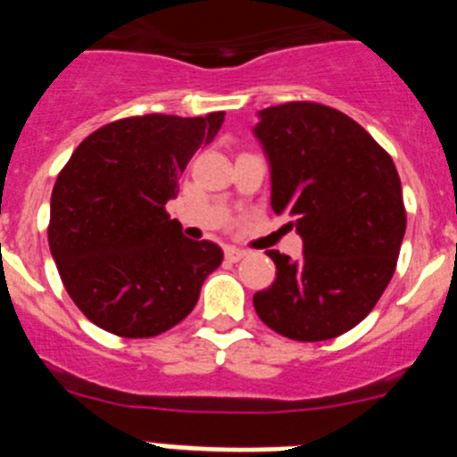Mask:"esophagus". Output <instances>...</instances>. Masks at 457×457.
I'll return each mask as SVG.
<instances>
[{
  "label": "esophagus",
  "mask_w": 457,
  "mask_h": 457,
  "mask_svg": "<svg viewBox=\"0 0 457 457\" xmlns=\"http://www.w3.org/2000/svg\"><path fill=\"white\" fill-rule=\"evenodd\" d=\"M224 256H226V261L237 263V261H242V258L247 256V252H245V249H237V247H226Z\"/></svg>",
  "instance_id": "obj_1"
}]
</instances>
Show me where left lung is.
<instances>
[{
    "label": "left lung",
    "instance_id": "left-lung-1",
    "mask_svg": "<svg viewBox=\"0 0 457 457\" xmlns=\"http://www.w3.org/2000/svg\"><path fill=\"white\" fill-rule=\"evenodd\" d=\"M253 128L272 169V210L302 236L297 261L268 252L270 288L253 295L258 318L293 341H327L369 316L395 272L405 236L403 187L389 153L320 103L261 109Z\"/></svg>",
    "mask_w": 457,
    "mask_h": 457
}]
</instances>
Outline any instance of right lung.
I'll list each match as a JSON object with an SVG mask.
<instances>
[{"mask_svg":"<svg viewBox=\"0 0 457 457\" xmlns=\"http://www.w3.org/2000/svg\"><path fill=\"white\" fill-rule=\"evenodd\" d=\"M224 112L144 114L107 123L75 148L50 201L52 258L71 300L100 329L151 338L189 316L221 265L215 242L189 240L164 210Z\"/></svg>","mask_w":457,"mask_h":457,"instance_id":"1","label":"right lung"}]
</instances>
